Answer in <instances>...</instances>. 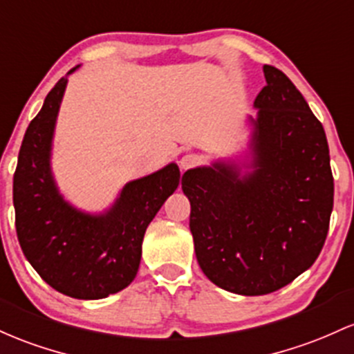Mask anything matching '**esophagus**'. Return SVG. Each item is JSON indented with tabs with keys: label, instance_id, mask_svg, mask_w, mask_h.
I'll return each instance as SVG.
<instances>
[{
	"label": "esophagus",
	"instance_id": "1",
	"mask_svg": "<svg viewBox=\"0 0 354 354\" xmlns=\"http://www.w3.org/2000/svg\"><path fill=\"white\" fill-rule=\"evenodd\" d=\"M198 162H200V156H196V154H185V156L180 159L181 169L185 171L189 168H195Z\"/></svg>",
	"mask_w": 354,
	"mask_h": 354
}]
</instances>
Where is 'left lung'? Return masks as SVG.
<instances>
[{
  "instance_id": "1",
  "label": "left lung",
  "mask_w": 354,
  "mask_h": 354,
  "mask_svg": "<svg viewBox=\"0 0 354 354\" xmlns=\"http://www.w3.org/2000/svg\"><path fill=\"white\" fill-rule=\"evenodd\" d=\"M263 75L257 118H248L250 171L216 161L181 180L201 270L242 296L279 290L313 266L335 196L322 124L284 72L263 65Z\"/></svg>"
}]
</instances>
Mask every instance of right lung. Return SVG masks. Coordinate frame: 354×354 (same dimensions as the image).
Wrapping results in <instances>:
<instances>
[{
	"mask_svg": "<svg viewBox=\"0 0 354 354\" xmlns=\"http://www.w3.org/2000/svg\"><path fill=\"white\" fill-rule=\"evenodd\" d=\"M67 82L62 77L48 92L23 138L13 176L15 225L23 254L46 284L70 297L104 299L134 281L147 225L180 185V169L171 162L129 181L100 215L72 207L58 192L50 168Z\"/></svg>",
	"mask_w": 354,
	"mask_h": 354,
	"instance_id": "1",
	"label": "right lung"
}]
</instances>
